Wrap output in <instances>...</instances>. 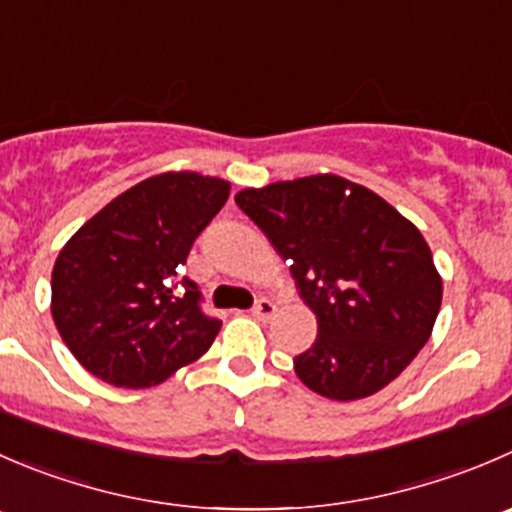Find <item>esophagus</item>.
<instances>
[{
  "label": "esophagus",
  "mask_w": 512,
  "mask_h": 512,
  "mask_svg": "<svg viewBox=\"0 0 512 512\" xmlns=\"http://www.w3.org/2000/svg\"><path fill=\"white\" fill-rule=\"evenodd\" d=\"M275 312H277V305L272 300H267V297L257 300V305L252 307V315H255L257 320H262V322L272 320V317H275Z\"/></svg>",
  "instance_id": "esophagus-1"
}]
</instances>
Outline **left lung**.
Returning a JSON list of instances; mask_svg holds the SVG:
<instances>
[{"label": "left lung", "instance_id": "left-lung-1", "mask_svg": "<svg viewBox=\"0 0 512 512\" xmlns=\"http://www.w3.org/2000/svg\"><path fill=\"white\" fill-rule=\"evenodd\" d=\"M237 207L260 227L317 317V340L295 357L312 393L375 395L430 340L443 280L418 227L367 187L337 175L250 187Z\"/></svg>", "mask_w": 512, "mask_h": 512}]
</instances>
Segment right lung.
<instances>
[{"label":"right lung","instance_id":"add662e5","mask_svg":"<svg viewBox=\"0 0 512 512\" xmlns=\"http://www.w3.org/2000/svg\"><path fill=\"white\" fill-rule=\"evenodd\" d=\"M227 197L220 177L162 172L69 237L52 270V317L84 370L117 388H150L210 350L222 322L180 275Z\"/></svg>","mask_w":512,"mask_h":512}]
</instances>
